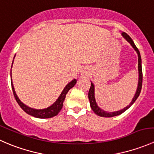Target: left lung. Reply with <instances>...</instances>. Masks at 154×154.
<instances>
[{
    "label": "left lung",
    "instance_id": "8db88e82",
    "mask_svg": "<svg viewBox=\"0 0 154 154\" xmlns=\"http://www.w3.org/2000/svg\"><path fill=\"white\" fill-rule=\"evenodd\" d=\"M122 36L125 38V39L127 40L131 46L134 48L135 51H136L138 54V70H139V83H138V87L137 90H136V92L135 94L134 97L132 100L131 103L128 105L127 106L125 107L123 109H121L119 111L116 112H106L103 110L102 109H100V107L97 106V103H96L95 97H94V86L92 83L91 82V87L89 88V91H88V100H89L90 102V106H91V108L92 109V110L94 111V112L95 113L97 116H100V117H106V118H109V117H113V116H119V115H121L122 113H123L124 112H125L127 109L130 108L132 105L133 104L135 101L136 100V99L138 98V97L139 96L141 92V90H142V59H141V55L140 52H139V49L136 48V46L135 45L134 42L132 40V38H130V35H127L126 32H122Z\"/></svg>",
    "mask_w": 154,
    "mask_h": 154
}]
</instances>
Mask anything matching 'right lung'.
Listing matches in <instances>:
<instances>
[{"instance_id": "right-lung-1", "label": "right lung", "mask_w": 154, "mask_h": 154, "mask_svg": "<svg viewBox=\"0 0 154 154\" xmlns=\"http://www.w3.org/2000/svg\"><path fill=\"white\" fill-rule=\"evenodd\" d=\"M77 83V80L74 79L71 82H70L69 83H68L66 85V87L64 88L63 91H62L61 94L60 95V97H58L56 102H54L51 106L48 107L46 109H35L30 108V107L26 106L24 103H23L20 100V99L18 98V96H17L16 93L15 91V88H14L13 84H12V82H11V85H12V91H13L14 97H15V100H16L17 103H18L21 108L26 113H27L28 115L33 116V117L38 118V119H50V118H52L56 116L57 115H58V113L60 112V110L62 109L63 106V102H64L65 98H66V96L67 94L68 91L71 89L72 87H74V85Z\"/></svg>"}]
</instances>
